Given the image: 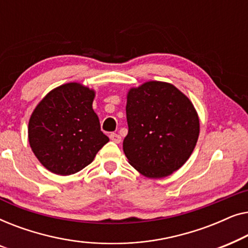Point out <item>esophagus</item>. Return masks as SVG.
Instances as JSON below:
<instances>
[{"mask_svg":"<svg viewBox=\"0 0 248 248\" xmlns=\"http://www.w3.org/2000/svg\"><path fill=\"white\" fill-rule=\"evenodd\" d=\"M109 138H110L111 141L115 142V143H120V142L122 141L121 135L117 134V133H111V134L109 135Z\"/></svg>","mask_w":248,"mask_h":248,"instance_id":"obj_1","label":"esophagus"}]
</instances>
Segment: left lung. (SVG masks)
Returning a JSON list of instances; mask_svg holds the SVG:
<instances>
[{"label":"left lung","mask_w":248,"mask_h":248,"mask_svg":"<svg viewBox=\"0 0 248 248\" xmlns=\"http://www.w3.org/2000/svg\"><path fill=\"white\" fill-rule=\"evenodd\" d=\"M126 120L124 154L145 177L172 174L187 161L198 142V113L191 100L170 83L149 81L132 88Z\"/></svg>","instance_id":"8db88e82"}]
</instances>
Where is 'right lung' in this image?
Masks as SVG:
<instances>
[{"mask_svg": "<svg viewBox=\"0 0 248 248\" xmlns=\"http://www.w3.org/2000/svg\"><path fill=\"white\" fill-rule=\"evenodd\" d=\"M94 91L71 82L55 88L37 105L29 120L31 150L44 167L71 175L91 164L109 141L93 109Z\"/></svg>", "mask_w": 248, "mask_h": 248, "instance_id": "right-lung-1", "label": "right lung"}]
</instances>
